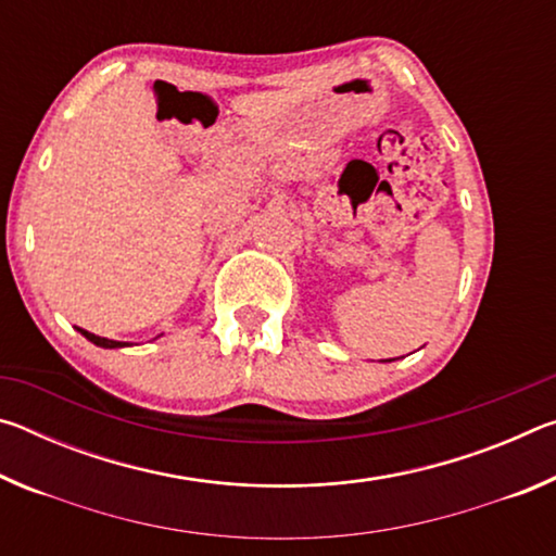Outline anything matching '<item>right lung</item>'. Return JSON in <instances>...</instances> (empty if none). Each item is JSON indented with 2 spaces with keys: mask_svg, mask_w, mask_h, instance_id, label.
Here are the masks:
<instances>
[{
  "mask_svg": "<svg viewBox=\"0 0 556 556\" xmlns=\"http://www.w3.org/2000/svg\"><path fill=\"white\" fill-rule=\"evenodd\" d=\"M78 331L88 338L90 343H96L98 348H127V345H135V343H127V341H112V338H102V336H96L86 331V328H78Z\"/></svg>",
  "mask_w": 556,
  "mask_h": 556,
  "instance_id": "add662e5",
  "label": "right lung"
}]
</instances>
